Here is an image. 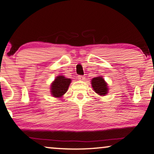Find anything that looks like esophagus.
<instances>
[{
    "mask_svg": "<svg viewBox=\"0 0 154 154\" xmlns=\"http://www.w3.org/2000/svg\"><path fill=\"white\" fill-rule=\"evenodd\" d=\"M78 79H79V80H84V77L82 76V75H79V76H78Z\"/></svg>",
    "mask_w": 154,
    "mask_h": 154,
    "instance_id": "1",
    "label": "esophagus"
}]
</instances>
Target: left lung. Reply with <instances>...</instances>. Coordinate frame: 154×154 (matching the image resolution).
I'll list each match as a JSON object with an SVG mask.
<instances>
[{
    "label": "left lung",
    "mask_w": 154,
    "mask_h": 154,
    "mask_svg": "<svg viewBox=\"0 0 154 154\" xmlns=\"http://www.w3.org/2000/svg\"><path fill=\"white\" fill-rule=\"evenodd\" d=\"M92 87L97 94L100 96H105L107 94V84L103 77H97L94 78L91 81Z\"/></svg>",
    "instance_id": "left-lung-1"
}]
</instances>
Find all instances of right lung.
<instances>
[{
  "mask_svg": "<svg viewBox=\"0 0 154 154\" xmlns=\"http://www.w3.org/2000/svg\"><path fill=\"white\" fill-rule=\"evenodd\" d=\"M70 82V79H68L63 76H58L56 77L51 86V92L53 96L58 98L66 94Z\"/></svg>",
  "mask_w": 154,
  "mask_h": 154,
  "instance_id": "right-lung-1",
  "label": "right lung"
}]
</instances>
